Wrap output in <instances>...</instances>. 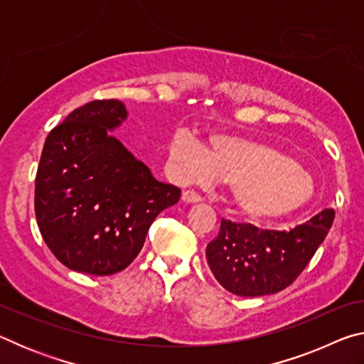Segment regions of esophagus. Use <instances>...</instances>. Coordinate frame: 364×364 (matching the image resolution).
I'll return each instance as SVG.
<instances>
[{
	"label": "esophagus",
	"instance_id": "1",
	"mask_svg": "<svg viewBox=\"0 0 364 364\" xmlns=\"http://www.w3.org/2000/svg\"><path fill=\"white\" fill-rule=\"evenodd\" d=\"M181 199L184 202H189V204H196V202L202 200V196L199 193H196V191H193V189H186V191H183Z\"/></svg>",
	"mask_w": 364,
	"mask_h": 364
}]
</instances>
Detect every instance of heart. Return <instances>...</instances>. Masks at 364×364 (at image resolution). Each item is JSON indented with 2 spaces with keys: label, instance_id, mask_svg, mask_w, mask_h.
I'll return each instance as SVG.
<instances>
[{
  "label": "heart",
  "instance_id": "heart-1",
  "mask_svg": "<svg viewBox=\"0 0 364 364\" xmlns=\"http://www.w3.org/2000/svg\"><path fill=\"white\" fill-rule=\"evenodd\" d=\"M170 159L183 180L230 184L234 205L254 220H278L297 212L313 194L311 176L297 160L273 146L236 136H212L208 151L189 134L176 133Z\"/></svg>",
  "mask_w": 364,
  "mask_h": 364
}]
</instances>
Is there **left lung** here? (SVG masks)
I'll use <instances>...</instances> for the list:
<instances>
[{"label": "left lung", "instance_id": "1", "mask_svg": "<svg viewBox=\"0 0 364 364\" xmlns=\"http://www.w3.org/2000/svg\"><path fill=\"white\" fill-rule=\"evenodd\" d=\"M334 217V208H326L289 231L223 218L218 236L207 244L208 267L226 291L241 297L281 292L310 263Z\"/></svg>", "mask_w": 364, "mask_h": 364}]
</instances>
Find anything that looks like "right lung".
Listing matches in <instances>:
<instances>
[{"mask_svg": "<svg viewBox=\"0 0 364 364\" xmlns=\"http://www.w3.org/2000/svg\"><path fill=\"white\" fill-rule=\"evenodd\" d=\"M125 119L120 101H91L53 128L43 146L36 223L54 257L80 273L125 269L143 249L152 221L181 196L110 136Z\"/></svg>", "mask_w": 364, "mask_h": 364, "instance_id": "right-lung-1", "label": "right lung"}]
</instances>
